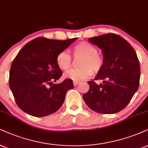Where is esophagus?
Masks as SVG:
<instances>
[{
  "label": "esophagus",
  "instance_id": "obj_1",
  "mask_svg": "<svg viewBox=\"0 0 148 148\" xmlns=\"http://www.w3.org/2000/svg\"><path fill=\"white\" fill-rule=\"evenodd\" d=\"M79 83H80L79 81H74V82H73V84H74V86H76V85H77L78 84H79Z\"/></svg>",
  "mask_w": 148,
  "mask_h": 148
}]
</instances>
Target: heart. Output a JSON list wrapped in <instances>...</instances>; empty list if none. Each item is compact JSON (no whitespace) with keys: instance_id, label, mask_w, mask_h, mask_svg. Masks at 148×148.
Listing matches in <instances>:
<instances>
[{"instance_id":"obj_1","label":"heart","mask_w":148,"mask_h":148,"mask_svg":"<svg viewBox=\"0 0 148 148\" xmlns=\"http://www.w3.org/2000/svg\"><path fill=\"white\" fill-rule=\"evenodd\" d=\"M97 49L92 44L83 41L76 44L73 49L74 57H82L80 60L81 67L72 69L65 74V77L74 81L85 80L94 72H99L103 65V57L97 53ZM72 56L67 51H62L56 56V64L60 69L67 71L72 65Z\"/></svg>"}]
</instances>
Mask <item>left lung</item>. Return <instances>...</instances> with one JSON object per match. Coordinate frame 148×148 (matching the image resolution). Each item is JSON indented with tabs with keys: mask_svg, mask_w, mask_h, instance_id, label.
Returning <instances> with one entry per match:
<instances>
[{
	"mask_svg": "<svg viewBox=\"0 0 148 148\" xmlns=\"http://www.w3.org/2000/svg\"><path fill=\"white\" fill-rule=\"evenodd\" d=\"M103 54V65L94 79L88 81L90 90L83 96L89 108L96 112L114 114L127 106L138 88L140 65L134 48L123 38L107 34L89 38Z\"/></svg>",
	"mask_w": 148,
	"mask_h": 148,
	"instance_id": "1",
	"label": "left lung"
}]
</instances>
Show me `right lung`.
<instances>
[{"label": "right lung", "mask_w": 148, "mask_h": 148, "mask_svg": "<svg viewBox=\"0 0 148 148\" xmlns=\"http://www.w3.org/2000/svg\"><path fill=\"white\" fill-rule=\"evenodd\" d=\"M75 40L76 38L58 40L38 37L19 51L12 63L9 83L17 106L23 112L42 117L60 109L67 92L74 85L69 79L58 84L53 83L62 75L56 56ZM48 85L51 87L48 88Z\"/></svg>", "instance_id": "add662e5"}]
</instances>
